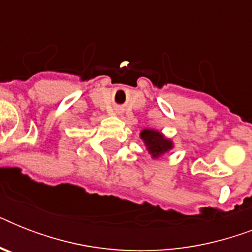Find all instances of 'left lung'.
Wrapping results in <instances>:
<instances>
[{
  "instance_id": "left-lung-1",
  "label": "left lung",
  "mask_w": 252,
  "mask_h": 252,
  "mask_svg": "<svg viewBox=\"0 0 252 252\" xmlns=\"http://www.w3.org/2000/svg\"><path fill=\"white\" fill-rule=\"evenodd\" d=\"M141 138L145 141V145L148 146L149 153L153 157H158L172 148L171 141L166 140L157 130L144 129L141 132Z\"/></svg>"
}]
</instances>
